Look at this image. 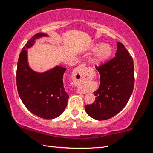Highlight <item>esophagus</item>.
Listing matches in <instances>:
<instances>
[{
    "mask_svg": "<svg viewBox=\"0 0 153 153\" xmlns=\"http://www.w3.org/2000/svg\"><path fill=\"white\" fill-rule=\"evenodd\" d=\"M85 70H86V65H80L78 67H77L76 69L74 70V76L78 78L79 81H82V80L85 79ZM77 92L78 94H84L86 92L82 88H78L77 90Z\"/></svg>",
    "mask_w": 153,
    "mask_h": 153,
    "instance_id": "obj_1",
    "label": "esophagus"
}]
</instances>
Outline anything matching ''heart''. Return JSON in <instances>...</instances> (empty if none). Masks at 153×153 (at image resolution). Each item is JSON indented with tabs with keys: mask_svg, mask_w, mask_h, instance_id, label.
<instances>
[{
	"mask_svg": "<svg viewBox=\"0 0 153 153\" xmlns=\"http://www.w3.org/2000/svg\"><path fill=\"white\" fill-rule=\"evenodd\" d=\"M92 51H97L94 56V61L96 63H102L107 61L113 53L112 47L108 44L97 43L92 46Z\"/></svg>",
	"mask_w": 153,
	"mask_h": 153,
	"instance_id": "1",
	"label": "heart"
}]
</instances>
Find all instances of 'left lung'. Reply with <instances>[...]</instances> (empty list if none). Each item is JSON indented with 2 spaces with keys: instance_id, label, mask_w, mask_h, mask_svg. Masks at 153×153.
Listing matches in <instances>:
<instances>
[{
  "instance_id": "1",
  "label": "left lung",
  "mask_w": 153,
  "mask_h": 153,
  "mask_svg": "<svg viewBox=\"0 0 153 153\" xmlns=\"http://www.w3.org/2000/svg\"><path fill=\"white\" fill-rule=\"evenodd\" d=\"M115 57L96 69L100 75V86L94 92L95 102L85 106L90 117L102 121L123 109L132 94L134 85L133 59L123 44L117 42Z\"/></svg>"
}]
</instances>
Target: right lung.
Segmentation results:
<instances>
[{
	"label": "right lung",
	"mask_w": 153,
	"mask_h": 153,
	"mask_svg": "<svg viewBox=\"0 0 153 153\" xmlns=\"http://www.w3.org/2000/svg\"><path fill=\"white\" fill-rule=\"evenodd\" d=\"M47 36L38 33L25 44L18 59L16 80L18 94L25 107L38 117L52 120L60 116L67 105L69 95L63 86L66 69L57 65L42 73L33 71L28 63L27 51L36 40Z\"/></svg>",
	"instance_id": "add662e5"
}]
</instances>
